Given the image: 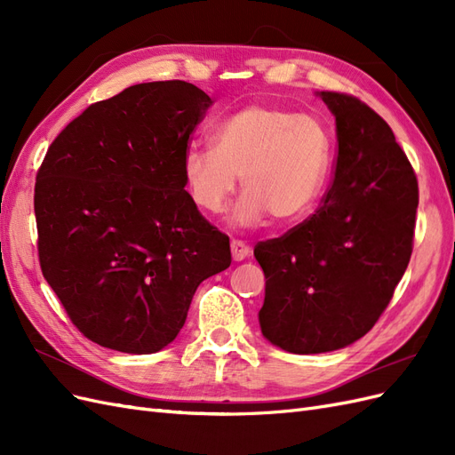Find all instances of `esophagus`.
I'll return each mask as SVG.
<instances>
[{"label": "esophagus", "instance_id": "esophagus-1", "mask_svg": "<svg viewBox=\"0 0 455 455\" xmlns=\"http://www.w3.org/2000/svg\"><path fill=\"white\" fill-rule=\"evenodd\" d=\"M231 256L235 261H241L244 258L251 256V246L246 244L244 241H239V239H233L231 241Z\"/></svg>", "mask_w": 455, "mask_h": 455}]
</instances>
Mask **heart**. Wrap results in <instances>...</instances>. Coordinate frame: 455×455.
Segmentation results:
<instances>
[{"label":"heart","instance_id":"b5f03b06","mask_svg":"<svg viewBox=\"0 0 455 455\" xmlns=\"http://www.w3.org/2000/svg\"><path fill=\"white\" fill-rule=\"evenodd\" d=\"M332 167V139L321 119L277 104H249L228 116L211 146H191L182 161L188 194L199 211L220 214L244 189L233 222L288 224L319 201Z\"/></svg>","mask_w":455,"mask_h":455}]
</instances>
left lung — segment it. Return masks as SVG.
Segmentation results:
<instances>
[{
    "mask_svg": "<svg viewBox=\"0 0 455 455\" xmlns=\"http://www.w3.org/2000/svg\"><path fill=\"white\" fill-rule=\"evenodd\" d=\"M336 117L323 204L254 256L266 275L259 326L296 355L336 351L378 323L414 249L418 178L387 123L353 94L323 91Z\"/></svg>",
    "mask_w": 455,
    "mask_h": 455,
    "instance_id": "1",
    "label": "left lung"
}]
</instances>
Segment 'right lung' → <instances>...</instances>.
I'll use <instances>...</instances> for the list:
<instances>
[{
    "instance_id": "right-lung-1",
    "label": "right lung",
    "mask_w": 455,
    "mask_h": 455,
    "mask_svg": "<svg viewBox=\"0 0 455 455\" xmlns=\"http://www.w3.org/2000/svg\"><path fill=\"white\" fill-rule=\"evenodd\" d=\"M211 96L180 79L91 104L36 176L41 273L87 339L161 351L197 286L231 264L229 237L184 189L182 161Z\"/></svg>"
}]
</instances>
